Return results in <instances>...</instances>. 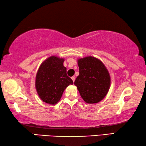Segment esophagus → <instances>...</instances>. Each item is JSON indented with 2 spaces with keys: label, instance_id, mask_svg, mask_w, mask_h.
Wrapping results in <instances>:
<instances>
[{
  "label": "esophagus",
  "instance_id": "obj_1",
  "mask_svg": "<svg viewBox=\"0 0 146 146\" xmlns=\"http://www.w3.org/2000/svg\"><path fill=\"white\" fill-rule=\"evenodd\" d=\"M71 79H72V80H73V82H75V76H72V77H71Z\"/></svg>",
  "mask_w": 146,
  "mask_h": 146
}]
</instances>
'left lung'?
I'll use <instances>...</instances> for the list:
<instances>
[{
  "label": "left lung",
  "instance_id": "left-lung-1",
  "mask_svg": "<svg viewBox=\"0 0 146 146\" xmlns=\"http://www.w3.org/2000/svg\"><path fill=\"white\" fill-rule=\"evenodd\" d=\"M79 75L74 84L81 97L87 103H97L108 93L110 76L107 69L100 60L89 56L78 59Z\"/></svg>",
  "mask_w": 146,
  "mask_h": 146
}]
</instances>
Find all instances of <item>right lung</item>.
Here are the masks:
<instances>
[{
    "label": "right lung",
    "mask_w": 146,
    "mask_h": 146,
    "mask_svg": "<svg viewBox=\"0 0 146 146\" xmlns=\"http://www.w3.org/2000/svg\"><path fill=\"white\" fill-rule=\"evenodd\" d=\"M64 59L51 56L41 63L36 76L35 86L39 97L50 105L59 102L65 89L73 82L66 73Z\"/></svg>",
    "instance_id": "add662e5"
}]
</instances>
